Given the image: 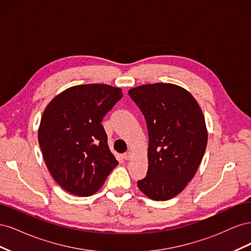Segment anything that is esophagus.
<instances>
[{
	"label": "esophagus",
	"mask_w": 251,
	"mask_h": 251,
	"mask_svg": "<svg viewBox=\"0 0 251 251\" xmlns=\"http://www.w3.org/2000/svg\"><path fill=\"white\" fill-rule=\"evenodd\" d=\"M123 157H124L125 160H130V159L132 158V153H131V151H126V153H125L123 155Z\"/></svg>",
	"instance_id": "esophagus-1"
}]
</instances>
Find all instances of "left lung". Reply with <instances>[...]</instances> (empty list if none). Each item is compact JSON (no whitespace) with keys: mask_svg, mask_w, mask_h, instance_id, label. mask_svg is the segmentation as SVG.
Segmentation results:
<instances>
[{"mask_svg":"<svg viewBox=\"0 0 251 251\" xmlns=\"http://www.w3.org/2000/svg\"><path fill=\"white\" fill-rule=\"evenodd\" d=\"M128 95L149 132V169L138 187L153 200L172 199L194 178L206 150L203 113L191 93L173 83L139 86Z\"/></svg>","mask_w":251,"mask_h":251,"instance_id":"1","label":"left lung"}]
</instances>
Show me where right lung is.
Here are the masks:
<instances>
[{"instance_id": "obj_1", "label": "right lung", "mask_w": 251, "mask_h": 251, "mask_svg": "<svg viewBox=\"0 0 251 251\" xmlns=\"http://www.w3.org/2000/svg\"><path fill=\"white\" fill-rule=\"evenodd\" d=\"M121 97L119 88L90 83L65 90L45 109L39 143L50 174L65 191L92 195L118 164L101 123Z\"/></svg>"}]
</instances>
